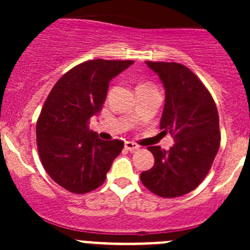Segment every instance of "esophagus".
I'll list each match as a JSON object with an SVG mask.
<instances>
[{"label":"esophagus","mask_w":250,"mask_h":250,"mask_svg":"<svg viewBox=\"0 0 250 250\" xmlns=\"http://www.w3.org/2000/svg\"><path fill=\"white\" fill-rule=\"evenodd\" d=\"M140 146L138 144L133 143V141H125V148L128 151H137L139 150Z\"/></svg>","instance_id":"obj_1"}]
</instances>
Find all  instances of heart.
Here are the masks:
<instances>
[{
  "mask_svg": "<svg viewBox=\"0 0 250 250\" xmlns=\"http://www.w3.org/2000/svg\"><path fill=\"white\" fill-rule=\"evenodd\" d=\"M138 88H155L152 84H148V83H144V84H139Z\"/></svg>",
  "mask_w": 250,
  "mask_h": 250,
  "instance_id": "1",
  "label": "heart"
}]
</instances>
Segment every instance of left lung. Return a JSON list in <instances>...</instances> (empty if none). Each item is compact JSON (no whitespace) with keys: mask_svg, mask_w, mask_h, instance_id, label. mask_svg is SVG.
<instances>
[{"mask_svg":"<svg viewBox=\"0 0 250 250\" xmlns=\"http://www.w3.org/2000/svg\"><path fill=\"white\" fill-rule=\"evenodd\" d=\"M166 90L160 127L173 135L168 151L148 146L155 157L141 183L155 195L180 197L195 190L210 169L220 146L216 105L204 84L188 67L178 62H146Z\"/></svg>","mask_w":250,"mask_h":250,"instance_id":"left-lung-1","label":"left lung"}]
</instances>
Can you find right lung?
I'll list each match as a JSON object with an SVG mask.
<instances>
[{
	"mask_svg": "<svg viewBox=\"0 0 250 250\" xmlns=\"http://www.w3.org/2000/svg\"><path fill=\"white\" fill-rule=\"evenodd\" d=\"M133 62H84L50 90L37 120V150L48 175L65 190L87 193L99 188L122 151V140H102L88 123L102 110L110 81Z\"/></svg>",
	"mask_w": 250,
	"mask_h": 250,
	"instance_id": "right-lung-1",
	"label": "right lung"
}]
</instances>
